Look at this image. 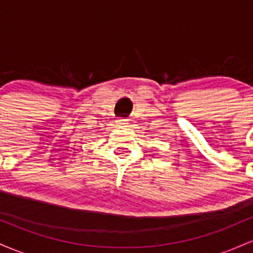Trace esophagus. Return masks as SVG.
<instances>
[{"instance_id": "1", "label": "esophagus", "mask_w": 253, "mask_h": 253, "mask_svg": "<svg viewBox=\"0 0 253 253\" xmlns=\"http://www.w3.org/2000/svg\"><path fill=\"white\" fill-rule=\"evenodd\" d=\"M127 119H126V118H119L118 121H117V123L119 124V126H126L127 124Z\"/></svg>"}]
</instances>
